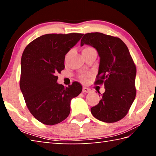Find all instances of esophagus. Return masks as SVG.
Returning a JSON list of instances; mask_svg holds the SVG:
<instances>
[{"label": "esophagus", "instance_id": "34e87169", "mask_svg": "<svg viewBox=\"0 0 156 156\" xmlns=\"http://www.w3.org/2000/svg\"><path fill=\"white\" fill-rule=\"evenodd\" d=\"M91 89H89L87 87H83V93H89V92H91Z\"/></svg>", "mask_w": 156, "mask_h": 156}]
</instances>
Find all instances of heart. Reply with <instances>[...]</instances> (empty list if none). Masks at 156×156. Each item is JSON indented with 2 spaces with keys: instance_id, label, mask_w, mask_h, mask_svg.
I'll return each instance as SVG.
<instances>
[{
  "instance_id": "heart-1",
  "label": "heart",
  "mask_w": 156,
  "mask_h": 156,
  "mask_svg": "<svg viewBox=\"0 0 156 156\" xmlns=\"http://www.w3.org/2000/svg\"><path fill=\"white\" fill-rule=\"evenodd\" d=\"M91 50H95L94 48H92L91 47H85L84 48H83V51H91ZM80 78L82 79V80H84L85 79V76L82 75L80 76Z\"/></svg>"
}]
</instances>
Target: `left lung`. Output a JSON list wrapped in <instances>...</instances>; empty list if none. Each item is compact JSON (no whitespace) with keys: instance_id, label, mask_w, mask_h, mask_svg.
I'll return each mask as SVG.
<instances>
[{"instance_id":"obj_1","label":"left lung","mask_w":156,"mask_h":156,"mask_svg":"<svg viewBox=\"0 0 156 156\" xmlns=\"http://www.w3.org/2000/svg\"><path fill=\"white\" fill-rule=\"evenodd\" d=\"M88 44L100 56L95 84H104L105 91L99 103L91 108L96 119L115 122L127 114L135 100L136 67L125 43L117 37L94 32L84 34L80 46Z\"/></svg>"}]
</instances>
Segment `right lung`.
I'll list each match as a JSON object with an SVG mask.
<instances>
[{
  "label": "right lung",
  "mask_w": 156,
  "mask_h": 156,
  "mask_svg": "<svg viewBox=\"0 0 156 156\" xmlns=\"http://www.w3.org/2000/svg\"><path fill=\"white\" fill-rule=\"evenodd\" d=\"M83 34H49L36 38L25 47L21 58L20 88L26 105L36 120L47 125L61 122L70 113L72 98L81 93L78 82L65 87L57 83L65 69L67 52Z\"/></svg>",
  "instance_id": "add662e5"
}]
</instances>
